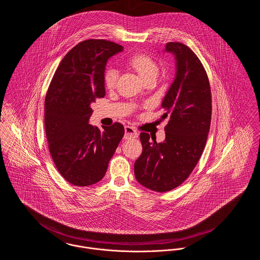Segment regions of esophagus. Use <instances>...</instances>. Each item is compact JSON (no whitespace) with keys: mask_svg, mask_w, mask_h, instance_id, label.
Here are the masks:
<instances>
[{"mask_svg":"<svg viewBox=\"0 0 260 260\" xmlns=\"http://www.w3.org/2000/svg\"><path fill=\"white\" fill-rule=\"evenodd\" d=\"M124 139L125 140H131V139H137L139 137V134L137 133V131L129 126V125H125L124 126Z\"/></svg>","mask_w":260,"mask_h":260,"instance_id":"obj_1","label":"esophagus"}]
</instances>
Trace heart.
Segmentation results:
<instances>
[{
	"label": "heart",
	"mask_w": 260,
	"mask_h": 260,
	"mask_svg": "<svg viewBox=\"0 0 260 260\" xmlns=\"http://www.w3.org/2000/svg\"><path fill=\"white\" fill-rule=\"evenodd\" d=\"M127 65L135 70L144 82L154 81L159 72L157 63L150 56L143 53H138L129 57L127 60ZM118 78L119 72L115 68H108L104 73V84L106 88L113 89L116 86Z\"/></svg>",
	"instance_id": "heart-1"
}]
</instances>
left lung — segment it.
Wrapping results in <instances>:
<instances>
[{
    "label": "left lung",
    "mask_w": 260,
    "mask_h": 260,
    "mask_svg": "<svg viewBox=\"0 0 260 260\" xmlns=\"http://www.w3.org/2000/svg\"><path fill=\"white\" fill-rule=\"evenodd\" d=\"M174 54L176 75L162 101L165 140L157 143L141 133L142 153L135 162L138 182L155 192H167L189 177L200 159L210 131L211 87L198 56L185 44L168 42Z\"/></svg>",
    "instance_id": "obj_1"
}]
</instances>
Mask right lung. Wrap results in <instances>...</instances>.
<instances>
[{
  "mask_svg": "<svg viewBox=\"0 0 260 260\" xmlns=\"http://www.w3.org/2000/svg\"><path fill=\"white\" fill-rule=\"evenodd\" d=\"M123 47L105 40H84L60 62L44 102L48 148L64 179L75 186H90L106 174L124 135L120 122L111 126L89 123L91 104L105 97L107 61Z\"/></svg>",
  "mask_w": 260,
  "mask_h": 260,
  "instance_id": "right-lung-1",
  "label": "right lung"
}]
</instances>
